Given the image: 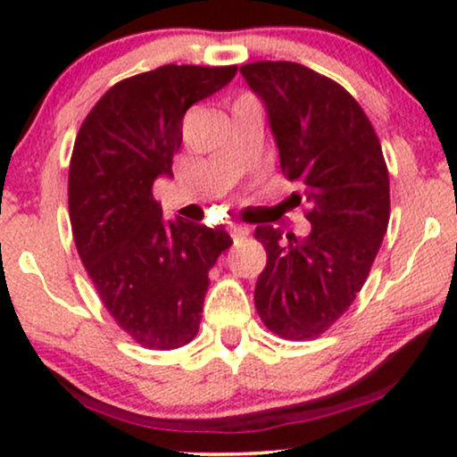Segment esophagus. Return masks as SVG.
Listing matches in <instances>:
<instances>
[{"label":"esophagus","mask_w":457,"mask_h":457,"mask_svg":"<svg viewBox=\"0 0 457 457\" xmlns=\"http://www.w3.org/2000/svg\"><path fill=\"white\" fill-rule=\"evenodd\" d=\"M229 236H232L234 243H240V240L249 236V228H245V225H229Z\"/></svg>","instance_id":"esophagus-1"}]
</instances>
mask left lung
Listing matches in <instances>:
<instances>
[{
    "mask_svg": "<svg viewBox=\"0 0 457 457\" xmlns=\"http://www.w3.org/2000/svg\"><path fill=\"white\" fill-rule=\"evenodd\" d=\"M269 112L283 176L301 187L312 232L258 225L266 269L255 309L283 339L320 337L348 312L370 275L391 214L389 170L361 104L337 81L296 62L240 66Z\"/></svg>",
    "mask_w": 457,
    "mask_h": 457,
    "instance_id": "8db88e82",
    "label": "left lung"
}]
</instances>
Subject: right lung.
I'll list each match as a JSON object with an SVG mask.
<instances>
[{
	"mask_svg": "<svg viewBox=\"0 0 457 457\" xmlns=\"http://www.w3.org/2000/svg\"><path fill=\"white\" fill-rule=\"evenodd\" d=\"M234 75L236 66L167 64L122 79L77 133L68 212L79 258L109 316L144 348L195 337L208 270L232 245L221 225L167 221L152 187L171 176L187 109Z\"/></svg>",
	"mask_w": 457,
	"mask_h": 457,
	"instance_id": "obj_1",
	"label": "right lung"
}]
</instances>
